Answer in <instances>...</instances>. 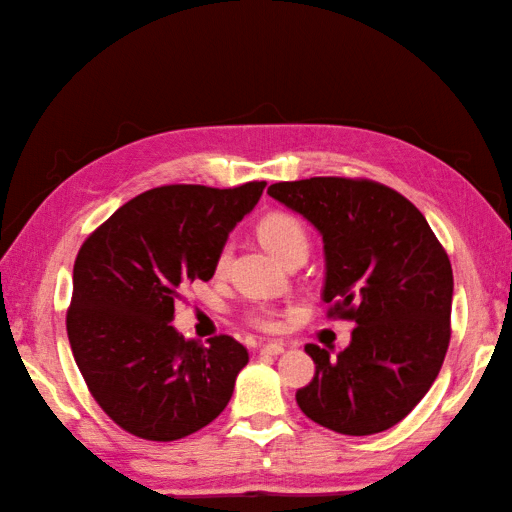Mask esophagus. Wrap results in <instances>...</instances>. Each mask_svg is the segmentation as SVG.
<instances>
[{
  "label": "esophagus",
  "mask_w": 512,
  "mask_h": 512,
  "mask_svg": "<svg viewBox=\"0 0 512 512\" xmlns=\"http://www.w3.org/2000/svg\"><path fill=\"white\" fill-rule=\"evenodd\" d=\"M259 352L266 354V356H279L281 352H284V345H281V343H264V345H259Z\"/></svg>",
  "instance_id": "34e87169"
}]
</instances>
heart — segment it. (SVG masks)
<instances>
[{"label":"heart","mask_w":512,"mask_h":512,"mask_svg":"<svg viewBox=\"0 0 512 512\" xmlns=\"http://www.w3.org/2000/svg\"><path fill=\"white\" fill-rule=\"evenodd\" d=\"M257 237L270 253H273L281 264H288L295 257H308L310 250V235L295 215L290 213H270L262 222L257 224ZM228 262H231V246H224L215 259V270L224 273ZM248 319L259 330L275 332L279 330L281 319L275 310L270 308H255L250 310Z\"/></svg>","instance_id":"obj_1"}]
</instances>
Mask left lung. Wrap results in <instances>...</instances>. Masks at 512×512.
I'll return each mask as SVG.
<instances>
[{"label": "left lung", "instance_id": "obj_1", "mask_svg": "<svg viewBox=\"0 0 512 512\" xmlns=\"http://www.w3.org/2000/svg\"><path fill=\"white\" fill-rule=\"evenodd\" d=\"M268 195L323 239V301L352 319V341L330 358L306 345L314 378L297 391L310 420L343 436L394 427L427 394L451 339L453 270L429 222L372 180L310 178Z\"/></svg>", "mask_w": 512, "mask_h": 512}]
</instances>
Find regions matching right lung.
Segmentation results:
<instances>
[{
    "instance_id": "add662e5",
    "label": "right lung",
    "mask_w": 512,
    "mask_h": 512,
    "mask_svg": "<svg viewBox=\"0 0 512 512\" xmlns=\"http://www.w3.org/2000/svg\"><path fill=\"white\" fill-rule=\"evenodd\" d=\"M266 182L235 189L171 184L136 195L85 239L74 262L68 339L85 385L118 427L171 442L213 422L248 352L231 336L209 345L173 328V301L209 281L228 233Z\"/></svg>"
}]
</instances>
